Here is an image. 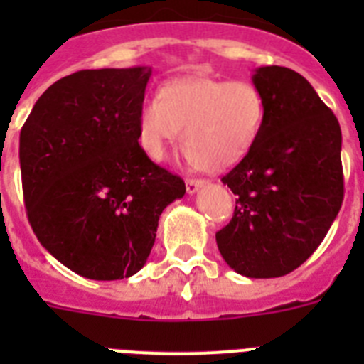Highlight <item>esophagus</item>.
<instances>
[{
    "label": "esophagus",
    "instance_id": "34e87169",
    "mask_svg": "<svg viewBox=\"0 0 364 364\" xmlns=\"http://www.w3.org/2000/svg\"><path fill=\"white\" fill-rule=\"evenodd\" d=\"M204 184H205V180L202 178H188L186 180V189H188L189 195H193V193H197Z\"/></svg>",
    "mask_w": 364,
    "mask_h": 364
}]
</instances>
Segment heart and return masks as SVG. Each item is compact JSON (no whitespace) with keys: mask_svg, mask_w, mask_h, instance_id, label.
<instances>
[{"mask_svg":"<svg viewBox=\"0 0 364 364\" xmlns=\"http://www.w3.org/2000/svg\"><path fill=\"white\" fill-rule=\"evenodd\" d=\"M266 120V100L253 83L210 76L169 80L156 100H146L136 112L138 144L153 160L182 130L184 156L204 171L237 166L259 140Z\"/></svg>","mask_w":364,"mask_h":364,"instance_id":"obj_1","label":"heart"}]
</instances>
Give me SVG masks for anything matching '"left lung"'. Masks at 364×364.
Segmentation results:
<instances>
[{"mask_svg":"<svg viewBox=\"0 0 364 364\" xmlns=\"http://www.w3.org/2000/svg\"><path fill=\"white\" fill-rule=\"evenodd\" d=\"M253 83L266 100L255 147L222 182L237 195L217 246L230 268L252 279L282 277L317 250L345 197L341 127L306 78L260 67Z\"/></svg>","mask_w":364,"mask_h":364,"instance_id":"8db88e82","label":"left lung"}]
</instances>
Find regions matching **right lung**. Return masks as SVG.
Returning <instances> with one entry per match:
<instances>
[{
	"mask_svg": "<svg viewBox=\"0 0 364 364\" xmlns=\"http://www.w3.org/2000/svg\"><path fill=\"white\" fill-rule=\"evenodd\" d=\"M151 69H87L38 98L19 134L21 184L41 246L82 277L117 281L146 264L184 180L138 144Z\"/></svg>",
	"mask_w": 364,
	"mask_h": 364,
	"instance_id": "add662e5",
	"label": "right lung"
}]
</instances>
